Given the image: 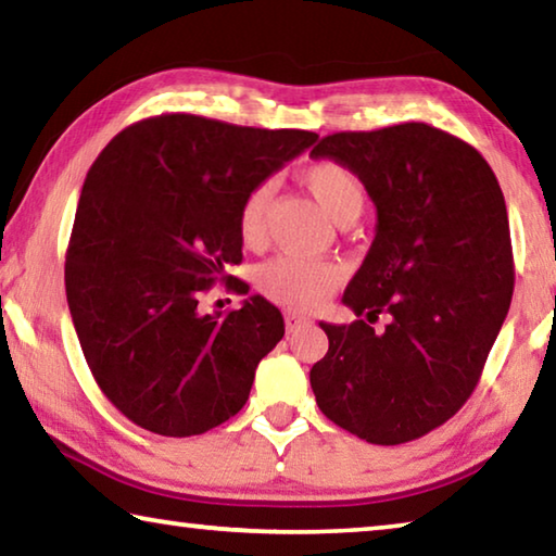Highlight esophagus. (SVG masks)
<instances>
[{
  "label": "esophagus",
  "mask_w": 556,
  "mask_h": 556,
  "mask_svg": "<svg viewBox=\"0 0 556 556\" xmlns=\"http://www.w3.org/2000/svg\"><path fill=\"white\" fill-rule=\"evenodd\" d=\"M285 324H287V331L294 333V331H299L301 326L312 324V318H306V316H301V314H294V312H287V314H285Z\"/></svg>",
  "instance_id": "esophagus-1"
}]
</instances>
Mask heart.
Segmentation results:
<instances>
[{
	"instance_id": "heart-1",
	"label": "heart",
	"mask_w": 556,
	"mask_h": 556,
	"mask_svg": "<svg viewBox=\"0 0 556 556\" xmlns=\"http://www.w3.org/2000/svg\"><path fill=\"white\" fill-rule=\"evenodd\" d=\"M301 184L312 191L321 208L336 223L355 220L365 205V186L341 162H314L301 168ZM271 203V184H260L244 195L238 215L240 240L244 244L262 242L267 232V213ZM343 271L333 262L281 255L257 269V287L269 301L285 308H314L341 285Z\"/></svg>"
}]
</instances>
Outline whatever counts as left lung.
<instances>
[{"mask_svg":"<svg viewBox=\"0 0 556 556\" xmlns=\"http://www.w3.org/2000/svg\"><path fill=\"white\" fill-rule=\"evenodd\" d=\"M361 178L378 211L375 240L343 304L357 318L321 324L316 404L370 444L419 439L476 390L513 299L510 225L485 159L425 122L338 131L312 149ZM391 314L386 331L369 326Z\"/></svg>","mask_w":556,"mask_h":556,"instance_id":"8db88e82","label":"left lung"}]
</instances>
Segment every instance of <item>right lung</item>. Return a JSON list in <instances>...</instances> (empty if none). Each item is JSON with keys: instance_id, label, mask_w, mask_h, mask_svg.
Instances as JSON below:
<instances>
[{"instance_id": "obj_1", "label": "right lung", "mask_w": 556, "mask_h": 556, "mask_svg": "<svg viewBox=\"0 0 556 556\" xmlns=\"http://www.w3.org/2000/svg\"><path fill=\"white\" fill-rule=\"evenodd\" d=\"M316 139L176 112L122 129L90 166L65 296L92 378L137 427L195 437L244 407L285 318L260 294L228 314L199 299L240 265L244 195Z\"/></svg>"}]
</instances>
